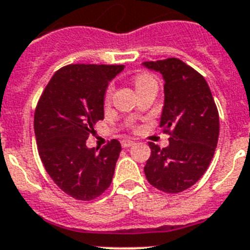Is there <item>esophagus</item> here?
<instances>
[{
	"label": "esophagus",
	"mask_w": 250,
	"mask_h": 250,
	"mask_svg": "<svg viewBox=\"0 0 250 250\" xmlns=\"http://www.w3.org/2000/svg\"><path fill=\"white\" fill-rule=\"evenodd\" d=\"M121 145H122L123 148H127V147H131L132 145H134L133 140H122L121 141Z\"/></svg>",
	"instance_id": "esophagus-1"
}]
</instances>
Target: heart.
<instances>
[{
  "instance_id": "heart-1",
  "label": "heart",
  "mask_w": 250,
  "mask_h": 250,
  "mask_svg": "<svg viewBox=\"0 0 250 250\" xmlns=\"http://www.w3.org/2000/svg\"><path fill=\"white\" fill-rule=\"evenodd\" d=\"M151 83H156L155 78L152 77L151 74L141 73V74H138V75H136V78H134V85H136V88L137 89L141 88V86L147 85V84H151ZM112 92H113V88L109 85L107 88V90H105V101L107 102L110 99Z\"/></svg>"
}]
</instances>
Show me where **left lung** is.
Segmentation results:
<instances>
[{"label":"left lung","mask_w":250,"mask_h":250,"mask_svg":"<svg viewBox=\"0 0 250 250\" xmlns=\"http://www.w3.org/2000/svg\"><path fill=\"white\" fill-rule=\"evenodd\" d=\"M162 74L165 104L160 127L170 134L165 148L149 142L145 166L147 181L158 190L177 194L196 184L208 170L219 138V113L201 74L176 58L145 62Z\"/></svg>","instance_id":"left-lung-1"}]
</instances>
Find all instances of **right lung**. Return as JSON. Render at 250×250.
<instances>
[{
    "mask_svg": "<svg viewBox=\"0 0 250 250\" xmlns=\"http://www.w3.org/2000/svg\"><path fill=\"white\" fill-rule=\"evenodd\" d=\"M123 65L70 64L56 71L38 102L34 129L45 170L65 194L89 201L112 182L119 152L117 140L88 148L94 125L104 118L108 83Z\"/></svg>",
    "mask_w": 250,
    "mask_h": 250,
    "instance_id": "add662e5",
    "label": "right lung"
}]
</instances>
